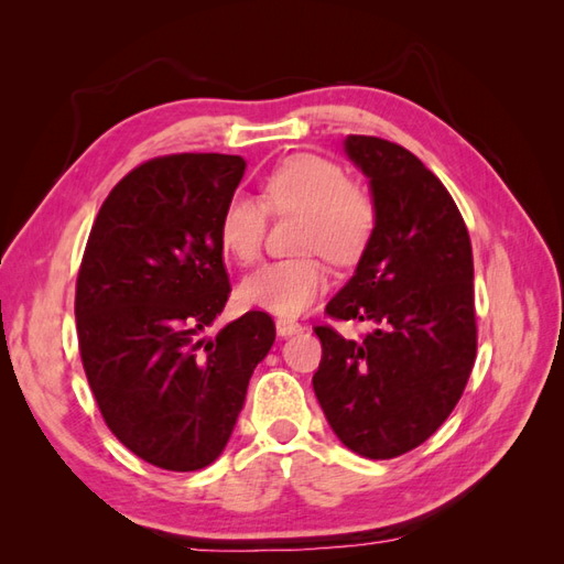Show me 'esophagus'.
Here are the masks:
<instances>
[{"mask_svg":"<svg viewBox=\"0 0 564 564\" xmlns=\"http://www.w3.org/2000/svg\"><path fill=\"white\" fill-rule=\"evenodd\" d=\"M275 332H279L281 337H291V334L303 332V325L297 319H291V317H279V319H275Z\"/></svg>","mask_w":564,"mask_h":564,"instance_id":"esophagus-1","label":"esophagus"}]
</instances>
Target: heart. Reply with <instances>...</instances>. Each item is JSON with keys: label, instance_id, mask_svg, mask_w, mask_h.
<instances>
[{"label": "heart", "instance_id": "1", "mask_svg": "<svg viewBox=\"0 0 564 564\" xmlns=\"http://www.w3.org/2000/svg\"><path fill=\"white\" fill-rule=\"evenodd\" d=\"M301 215L297 249L303 257L271 261L239 285V301L279 315H295L327 289V261L349 267L368 249L378 227V200L346 170L319 154H293L273 166L261 184V200L232 196L218 220L225 254L237 263L257 261L267 237V215Z\"/></svg>", "mask_w": 564, "mask_h": 564}]
</instances>
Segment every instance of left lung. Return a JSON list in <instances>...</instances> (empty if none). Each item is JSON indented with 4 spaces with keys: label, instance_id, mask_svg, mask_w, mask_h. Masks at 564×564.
<instances>
[{
    "label": "left lung",
    "instance_id": "8db88e82",
    "mask_svg": "<svg viewBox=\"0 0 564 564\" xmlns=\"http://www.w3.org/2000/svg\"><path fill=\"white\" fill-rule=\"evenodd\" d=\"M370 178L378 227L356 273L332 297V319L370 322L361 339L315 327L322 361L313 388L346 448L388 460L446 422L477 354L473 247L441 178L398 142L346 138Z\"/></svg>",
    "mask_w": 564,
    "mask_h": 564
}]
</instances>
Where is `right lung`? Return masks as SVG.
Wrapping results in <instances>:
<instances>
[{
    "label": "right lung",
    "mask_w": 564,
    "mask_h": 564,
    "mask_svg": "<svg viewBox=\"0 0 564 564\" xmlns=\"http://www.w3.org/2000/svg\"><path fill=\"white\" fill-rule=\"evenodd\" d=\"M245 166L218 152L142 162L106 196L82 257L75 317L94 400L113 436L162 470L218 458L275 339L263 310L203 337L230 297L218 220Z\"/></svg>",
    "instance_id": "add662e5"
}]
</instances>
